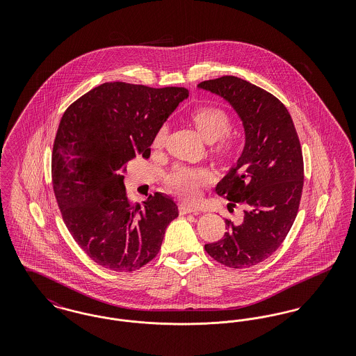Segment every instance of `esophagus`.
I'll return each instance as SVG.
<instances>
[{"mask_svg": "<svg viewBox=\"0 0 356 356\" xmlns=\"http://www.w3.org/2000/svg\"><path fill=\"white\" fill-rule=\"evenodd\" d=\"M179 213H180V215H188V213L199 215L200 212H199L197 209H193V208H188V207H184V205H180V207H179Z\"/></svg>", "mask_w": 356, "mask_h": 356, "instance_id": "obj_1", "label": "esophagus"}]
</instances>
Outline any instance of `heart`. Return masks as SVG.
<instances>
[{
	"label": "heart",
	"mask_w": 356,
	"mask_h": 356,
	"mask_svg": "<svg viewBox=\"0 0 356 356\" xmlns=\"http://www.w3.org/2000/svg\"><path fill=\"white\" fill-rule=\"evenodd\" d=\"M191 124L204 141L211 145V154L220 163L235 159L236 144L229 137L234 128L229 115L219 106H200L191 113ZM168 140V127L161 125L153 136L152 148L163 151ZM212 183V175L205 168L175 167L164 176V186L172 195L186 203H196L202 189Z\"/></svg>",
	"instance_id": "1"
}]
</instances>
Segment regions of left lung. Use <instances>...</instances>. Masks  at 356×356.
<instances>
[{"label":"left lung","mask_w":356,"mask_h":356,"mask_svg":"<svg viewBox=\"0 0 356 356\" xmlns=\"http://www.w3.org/2000/svg\"><path fill=\"white\" fill-rule=\"evenodd\" d=\"M229 102L243 121L245 145L216 186L228 209L244 208L243 221L225 220L224 237L205 251L229 268H250L268 259L287 236L302 199L305 165L300 141L283 102L235 76L197 85Z\"/></svg>","instance_id":"1"}]
</instances>
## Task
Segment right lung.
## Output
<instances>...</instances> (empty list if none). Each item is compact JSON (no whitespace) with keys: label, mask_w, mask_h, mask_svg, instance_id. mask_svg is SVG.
I'll return each instance as SVG.
<instances>
[{"label":"right lung","mask_w":356,"mask_h":356,"mask_svg":"<svg viewBox=\"0 0 356 356\" xmlns=\"http://www.w3.org/2000/svg\"><path fill=\"white\" fill-rule=\"evenodd\" d=\"M186 97V88L104 83L63 115L51 153L54 196L70 235L104 268L140 270L179 216L160 192L131 203L122 173L136 157L151 156L156 131Z\"/></svg>","instance_id":"1"}]
</instances>
